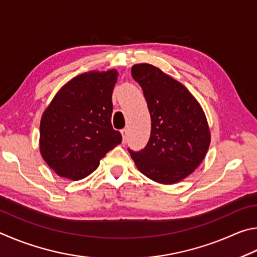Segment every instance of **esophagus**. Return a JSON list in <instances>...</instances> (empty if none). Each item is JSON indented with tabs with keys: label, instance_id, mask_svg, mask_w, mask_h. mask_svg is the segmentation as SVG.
I'll return each mask as SVG.
<instances>
[{
	"label": "esophagus",
	"instance_id": "1",
	"mask_svg": "<svg viewBox=\"0 0 257 257\" xmlns=\"http://www.w3.org/2000/svg\"><path fill=\"white\" fill-rule=\"evenodd\" d=\"M120 133H121V137H123V142L125 143L127 141V128H123L120 131Z\"/></svg>",
	"mask_w": 257,
	"mask_h": 257
}]
</instances>
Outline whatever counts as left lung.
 Segmentation results:
<instances>
[{
	"instance_id": "8db88e82",
	"label": "left lung",
	"mask_w": 257,
	"mask_h": 257,
	"mask_svg": "<svg viewBox=\"0 0 257 257\" xmlns=\"http://www.w3.org/2000/svg\"><path fill=\"white\" fill-rule=\"evenodd\" d=\"M151 116V134L145 149H128L138 169L161 184L181 182L194 172L210 146L204 111L193 94L172 76L151 64L132 66Z\"/></svg>"
}]
</instances>
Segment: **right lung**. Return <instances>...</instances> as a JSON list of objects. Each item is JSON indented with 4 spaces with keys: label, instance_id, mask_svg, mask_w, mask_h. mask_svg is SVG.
Returning <instances> with one entry per match:
<instances>
[{
    "label": "right lung",
    "instance_id": "1",
    "mask_svg": "<svg viewBox=\"0 0 257 257\" xmlns=\"http://www.w3.org/2000/svg\"><path fill=\"white\" fill-rule=\"evenodd\" d=\"M117 71L88 72L56 93L40 120V154L58 176L79 181L121 142L111 125Z\"/></svg>",
    "mask_w": 257,
    "mask_h": 257
}]
</instances>
